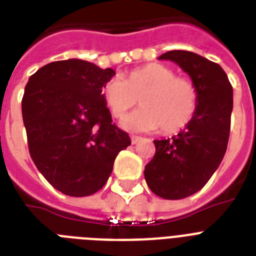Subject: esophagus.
Instances as JSON below:
<instances>
[{"label": "esophagus", "instance_id": "obj_1", "mask_svg": "<svg viewBox=\"0 0 256 256\" xmlns=\"http://www.w3.org/2000/svg\"><path fill=\"white\" fill-rule=\"evenodd\" d=\"M142 140V138H140V136H132V144H138V142H140V140Z\"/></svg>", "mask_w": 256, "mask_h": 256}]
</instances>
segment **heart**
I'll return each mask as SVG.
<instances>
[{
  "label": "heart",
  "instance_id": "1",
  "mask_svg": "<svg viewBox=\"0 0 256 256\" xmlns=\"http://www.w3.org/2000/svg\"><path fill=\"white\" fill-rule=\"evenodd\" d=\"M102 96L116 118H124L140 100L144 108L122 120V126L132 132H152L160 128L164 134H174L190 124L198 108L194 84L176 77L162 64L136 68L126 80H108L102 88Z\"/></svg>",
  "mask_w": 256,
  "mask_h": 256
}]
</instances>
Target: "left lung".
Returning <instances> with one entry per match:
<instances>
[{
    "label": "left lung",
    "mask_w": 256,
    "mask_h": 256,
    "mask_svg": "<svg viewBox=\"0 0 256 256\" xmlns=\"http://www.w3.org/2000/svg\"><path fill=\"white\" fill-rule=\"evenodd\" d=\"M160 60L175 62L190 76L198 92V108L178 136L154 140L156 156L144 168V179L160 198L183 199L208 182L224 156L230 136L232 86L218 64L198 54L171 50Z\"/></svg>",
    "instance_id": "1"
}]
</instances>
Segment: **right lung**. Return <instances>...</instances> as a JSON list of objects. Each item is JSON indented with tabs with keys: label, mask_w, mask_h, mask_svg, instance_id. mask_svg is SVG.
Wrapping results in <instances>:
<instances>
[{
	"label": "right lung",
	"mask_w": 256,
	"mask_h": 256,
	"mask_svg": "<svg viewBox=\"0 0 256 256\" xmlns=\"http://www.w3.org/2000/svg\"><path fill=\"white\" fill-rule=\"evenodd\" d=\"M116 72L82 60L56 61L29 78L22 118L29 152L48 182L69 196H88L108 182L120 150L132 144L112 124L102 88Z\"/></svg>",
	"instance_id": "right-lung-1"
}]
</instances>
